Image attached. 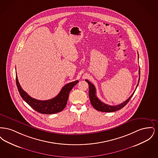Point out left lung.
Listing matches in <instances>:
<instances>
[{
    "mask_svg": "<svg viewBox=\"0 0 158 158\" xmlns=\"http://www.w3.org/2000/svg\"><path fill=\"white\" fill-rule=\"evenodd\" d=\"M139 81L137 85L136 88L139 85V81H140V69L139 70ZM85 81L88 83L89 85V97L90 98V103L93 106V107L99 111L101 112H106V113H110V112H114L116 111H118L119 110L121 109L122 108H123L125 105H126L128 102V101H130V99L133 97L135 90L134 91V92L131 94V95L128 98L126 101H125L124 102L121 103L120 104L117 105H109L108 104H106L105 103L102 102V101H101L97 97L96 95V89L95 86L91 83L90 82H89L88 80H85Z\"/></svg>",
    "mask_w": 158,
    "mask_h": 158,
    "instance_id": "1",
    "label": "left lung"
}]
</instances>
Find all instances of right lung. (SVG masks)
<instances>
[{"instance_id": "1", "label": "right lung", "mask_w": 158, "mask_h": 158, "mask_svg": "<svg viewBox=\"0 0 158 158\" xmlns=\"http://www.w3.org/2000/svg\"><path fill=\"white\" fill-rule=\"evenodd\" d=\"M78 82L79 81H76L66 84L54 98L45 101H40L31 97L23 90L18 82L17 75H16V86L23 99L36 111L45 114H52L61 111L67 104L69 92Z\"/></svg>"}]
</instances>
